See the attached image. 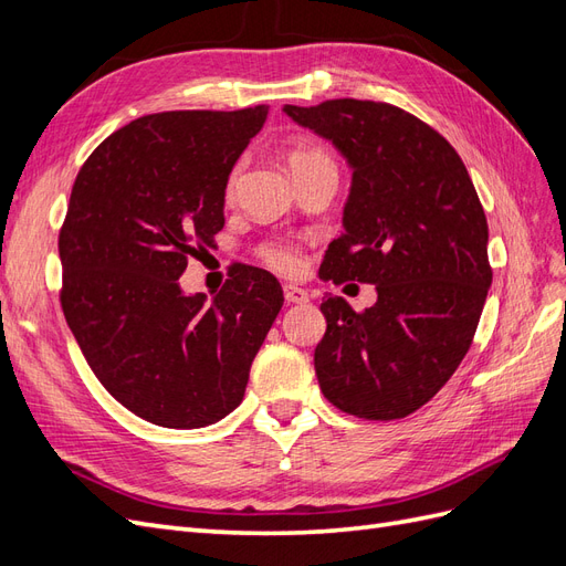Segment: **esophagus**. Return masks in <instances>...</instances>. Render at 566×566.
Returning a JSON list of instances; mask_svg holds the SVG:
<instances>
[{
	"label": "esophagus",
	"instance_id": "1",
	"mask_svg": "<svg viewBox=\"0 0 566 566\" xmlns=\"http://www.w3.org/2000/svg\"><path fill=\"white\" fill-rule=\"evenodd\" d=\"M283 295L287 304H306L310 302V293H306L304 287L297 285H283Z\"/></svg>",
	"mask_w": 566,
	"mask_h": 566
}]
</instances>
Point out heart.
Segmentation results:
<instances>
[{"mask_svg": "<svg viewBox=\"0 0 566 566\" xmlns=\"http://www.w3.org/2000/svg\"><path fill=\"white\" fill-rule=\"evenodd\" d=\"M316 165H333L328 153L318 146H300L290 153V169H293V172H300V169L316 167ZM238 177H241V167H235L229 177V184H227L229 196H233V191H235ZM262 254L273 269H279L283 273H295L300 269V252L287 243H269V245H264Z\"/></svg>", "mask_w": 566, "mask_h": 566, "instance_id": "1", "label": "heart"}]
</instances>
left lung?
<instances>
[{
	"label": "left lung",
	"instance_id": "8db88e82",
	"mask_svg": "<svg viewBox=\"0 0 566 566\" xmlns=\"http://www.w3.org/2000/svg\"><path fill=\"white\" fill-rule=\"evenodd\" d=\"M352 167L342 235L325 250V281L373 283L356 314L321 304L314 352L323 397L349 416L397 420L449 382L465 358L491 287L489 227L455 148L422 119L375 101L283 106Z\"/></svg>",
	"mask_w": 566,
	"mask_h": 566
}]
</instances>
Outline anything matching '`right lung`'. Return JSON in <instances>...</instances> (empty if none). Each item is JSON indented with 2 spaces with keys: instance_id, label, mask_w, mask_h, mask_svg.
I'll use <instances>...</instances> for the list:
<instances>
[{
  "instance_id": "add662e5",
  "label": "right lung",
  "mask_w": 566,
  "mask_h": 566,
  "mask_svg": "<svg viewBox=\"0 0 566 566\" xmlns=\"http://www.w3.org/2000/svg\"><path fill=\"white\" fill-rule=\"evenodd\" d=\"M266 113L144 115L75 179L59 235L63 314L98 382L153 424L198 430L241 406L283 306L281 283L256 266H235L212 300L179 285L224 227L229 175Z\"/></svg>"
}]
</instances>
